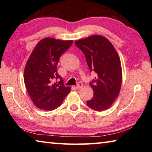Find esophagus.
I'll use <instances>...</instances> for the list:
<instances>
[{
    "mask_svg": "<svg viewBox=\"0 0 152 152\" xmlns=\"http://www.w3.org/2000/svg\"><path fill=\"white\" fill-rule=\"evenodd\" d=\"M82 86H83V84H82V82H78V84H77V85H76V89L79 90V89L82 88Z\"/></svg>",
    "mask_w": 152,
    "mask_h": 152,
    "instance_id": "esophagus-1",
    "label": "esophagus"
}]
</instances>
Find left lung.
<instances>
[{
	"mask_svg": "<svg viewBox=\"0 0 152 152\" xmlns=\"http://www.w3.org/2000/svg\"><path fill=\"white\" fill-rule=\"evenodd\" d=\"M75 45L85 55L91 72L96 77L90 82L94 96L86 101L96 111L108 109L119 94L122 82V69L117 52L107 38L92 35L76 41Z\"/></svg>",
	"mask_w": 152,
	"mask_h": 152,
	"instance_id": "8db88e82",
	"label": "left lung"
}]
</instances>
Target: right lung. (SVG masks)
I'll return each instance as SVG.
<instances>
[{
	"mask_svg": "<svg viewBox=\"0 0 152 152\" xmlns=\"http://www.w3.org/2000/svg\"><path fill=\"white\" fill-rule=\"evenodd\" d=\"M72 41L46 37L37 43L25 66L24 81L31 99L38 109L52 110L60 107L70 88L58 73L60 56ZM59 82L53 83L54 79Z\"/></svg>",
	"mask_w": 152,
	"mask_h": 152,
	"instance_id": "1",
	"label": "right lung"
}]
</instances>
